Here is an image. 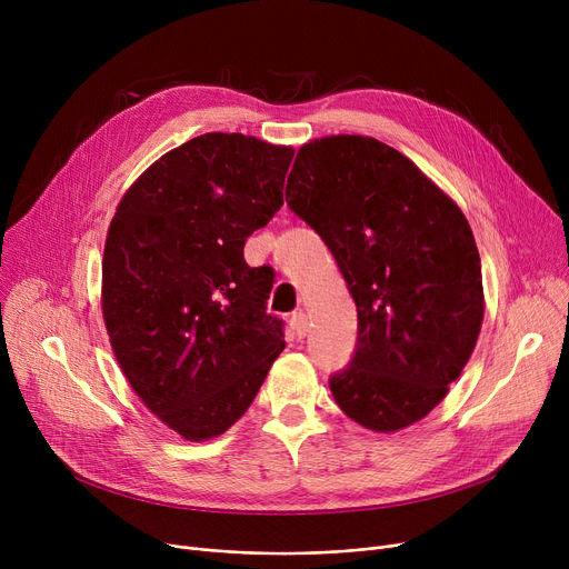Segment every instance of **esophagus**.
Returning a JSON list of instances; mask_svg holds the SVG:
<instances>
[{
    "label": "esophagus",
    "mask_w": 569,
    "mask_h": 569,
    "mask_svg": "<svg viewBox=\"0 0 569 569\" xmlns=\"http://www.w3.org/2000/svg\"><path fill=\"white\" fill-rule=\"evenodd\" d=\"M290 325H292V330H295V337H305L307 335V330H309V322H307V313H295L292 316V320H290Z\"/></svg>",
    "instance_id": "34e87169"
}]
</instances>
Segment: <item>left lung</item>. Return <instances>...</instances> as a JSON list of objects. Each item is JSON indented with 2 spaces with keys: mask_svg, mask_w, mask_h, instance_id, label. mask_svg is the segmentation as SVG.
Instances as JSON below:
<instances>
[{
  "mask_svg": "<svg viewBox=\"0 0 569 569\" xmlns=\"http://www.w3.org/2000/svg\"><path fill=\"white\" fill-rule=\"evenodd\" d=\"M292 212L330 247L357 305V348L330 390L352 422L395 433L450 392L485 320L482 264L459 204L369 136L300 147Z\"/></svg>",
  "mask_w": 569,
  "mask_h": 569,
  "instance_id": "obj_1",
  "label": "left lung"
}]
</instances>
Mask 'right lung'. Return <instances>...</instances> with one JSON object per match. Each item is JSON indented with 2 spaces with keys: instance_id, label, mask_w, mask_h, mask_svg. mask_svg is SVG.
I'll return each instance as SVG.
<instances>
[{
  "instance_id": "1",
  "label": "right lung",
  "mask_w": 569,
  "mask_h": 569,
  "mask_svg": "<svg viewBox=\"0 0 569 569\" xmlns=\"http://www.w3.org/2000/svg\"><path fill=\"white\" fill-rule=\"evenodd\" d=\"M295 149L204 133L166 152L119 200L101 262L114 360L159 420L191 442L247 412L286 348L267 316L274 274L247 237L283 204Z\"/></svg>"
}]
</instances>
